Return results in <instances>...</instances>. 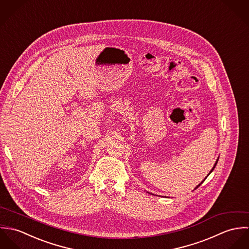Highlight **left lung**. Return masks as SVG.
<instances>
[{
  "instance_id": "obj_1",
  "label": "left lung",
  "mask_w": 249,
  "mask_h": 249,
  "mask_svg": "<svg viewBox=\"0 0 249 249\" xmlns=\"http://www.w3.org/2000/svg\"><path fill=\"white\" fill-rule=\"evenodd\" d=\"M216 163H217V160H216V162H215V163H214V165H213V169H212V170H211V172H210V173H209V175H210V174H211V173H212V172H213V169H214V167H215V166H216ZM207 177H208V176H207ZM206 178H205V179H206ZM205 179H204V180H205ZM204 180H203V181H202V182H201V183H199V184H198V185H197V186H196V188H195V190H196V189H197V188H198V187H199V186H200V185H201V184H202V183H203V182H204Z\"/></svg>"
}]
</instances>
